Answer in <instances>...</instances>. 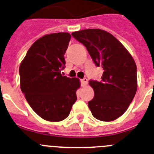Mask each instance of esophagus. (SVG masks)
Returning a JSON list of instances; mask_svg holds the SVG:
<instances>
[{"label":"esophagus","mask_w":154,"mask_h":154,"mask_svg":"<svg viewBox=\"0 0 154 154\" xmlns=\"http://www.w3.org/2000/svg\"><path fill=\"white\" fill-rule=\"evenodd\" d=\"M81 86L87 85V84H88V79H87V78H84V79L81 80Z\"/></svg>","instance_id":"esophagus-1"}]
</instances>
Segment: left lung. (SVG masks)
<instances>
[{"label": "left lung", "instance_id": "1", "mask_svg": "<svg viewBox=\"0 0 154 154\" xmlns=\"http://www.w3.org/2000/svg\"><path fill=\"white\" fill-rule=\"evenodd\" d=\"M72 35L86 47L97 67L100 81H89L94 97L88 107L95 118L109 122L120 117L137 91V66L131 54L112 34L101 29L74 32Z\"/></svg>", "mask_w": 154, "mask_h": 154}]
</instances>
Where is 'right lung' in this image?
<instances>
[{
    "mask_svg": "<svg viewBox=\"0 0 154 154\" xmlns=\"http://www.w3.org/2000/svg\"><path fill=\"white\" fill-rule=\"evenodd\" d=\"M70 38L67 32L42 36L30 47L20 66L21 91L34 112L45 120L65 119L77 100L79 79L62 73Z\"/></svg>",
    "mask_w": 154,
    "mask_h": 154,
    "instance_id": "right-lung-1",
    "label": "right lung"
}]
</instances>
